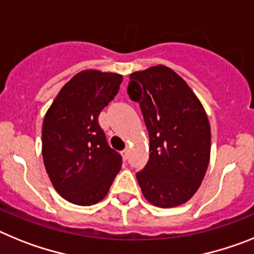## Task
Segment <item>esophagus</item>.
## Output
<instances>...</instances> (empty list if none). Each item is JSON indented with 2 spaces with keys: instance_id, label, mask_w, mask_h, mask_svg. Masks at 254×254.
I'll use <instances>...</instances> for the list:
<instances>
[{
  "instance_id": "esophagus-1",
  "label": "esophagus",
  "mask_w": 254,
  "mask_h": 254,
  "mask_svg": "<svg viewBox=\"0 0 254 254\" xmlns=\"http://www.w3.org/2000/svg\"><path fill=\"white\" fill-rule=\"evenodd\" d=\"M121 154H123V157H124L125 160H127V154H129V149H124V151L121 152Z\"/></svg>"
}]
</instances>
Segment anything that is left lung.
I'll list each match as a JSON object with an SVG mask.
<instances>
[{
	"instance_id": "left-lung-1",
	"label": "left lung",
	"mask_w": 254,
	"mask_h": 254,
	"mask_svg": "<svg viewBox=\"0 0 254 254\" xmlns=\"http://www.w3.org/2000/svg\"><path fill=\"white\" fill-rule=\"evenodd\" d=\"M127 93L139 103L149 134V160L136 173L144 198L171 208L188 202L206 175L211 127L187 81L165 65L129 75Z\"/></svg>"
}]
</instances>
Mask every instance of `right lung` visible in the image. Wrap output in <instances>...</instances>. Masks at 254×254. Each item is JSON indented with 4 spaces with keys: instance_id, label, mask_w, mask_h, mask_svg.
Returning a JSON list of instances; mask_svg holds the SVG:
<instances>
[{
    "instance_id": "right-lung-1",
    "label": "right lung",
    "mask_w": 254,
    "mask_h": 254,
    "mask_svg": "<svg viewBox=\"0 0 254 254\" xmlns=\"http://www.w3.org/2000/svg\"><path fill=\"white\" fill-rule=\"evenodd\" d=\"M121 81L116 72L83 70L61 88L46 112L43 162L54 188L70 203H98L120 171L121 156L107 144L98 116Z\"/></svg>"
}]
</instances>
